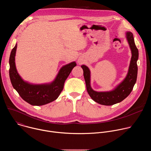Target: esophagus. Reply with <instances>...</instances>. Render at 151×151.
<instances>
[{
	"instance_id": "obj_1",
	"label": "esophagus",
	"mask_w": 151,
	"mask_h": 151,
	"mask_svg": "<svg viewBox=\"0 0 151 151\" xmlns=\"http://www.w3.org/2000/svg\"><path fill=\"white\" fill-rule=\"evenodd\" d=\"M78 63H79V64H81V63H82L83 60H82V59H81V58H79V59H78Z\"/></svg>"
}]
</instances>
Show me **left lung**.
<instances>
[{"label":"left lung","instance_id":"left-lung-1","mask_svg":"<svg viewBox=\"0 0 151 151\" xmlns=\"http://www.w3.org/2000/svg\"><path fill=\"white\" fill-rule=\"evenodd\" d=\"M126 38L132 51V58L128 72L125 78L113 90L105 92H98L93 90L90 85V70L85 65H82L87 90L91 98L96 102L106 106H111L119 103L130 94L136 83L137 76V61L139 51L132 32L126 33Z\"/></svg>","mask_w":151,"mask_h":151}]
</instances>
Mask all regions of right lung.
Returning <instances> with one entry per match:
<instances>
[{"label":"right lung","mask_w":151,"mask_h":151,"mask_svg":"<svg viewBox=\"0 0 151 151\" xmlns=\"http://www.w3.org/2000/svg\"><path fill=\"white\" fill-rule=\"evenodd\" d=\"M17 44L12 50L9 57V77L14 88L24 101L33 106H42L56 100L62 91L64 83L72 69L76 66L73 61L63 66L52 82L32 84L24 81L18 73L15 62Z\"/></svg>","instance_id":"1"}]
</instances>
